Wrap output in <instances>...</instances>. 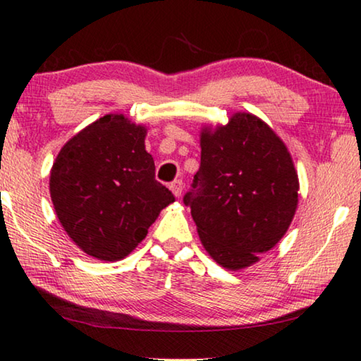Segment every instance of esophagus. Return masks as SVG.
Listing matches in <instances>:
<instances>
[{"mask_svg":"<svg viewBox=\"0 0 361 361\" xmlns=\"http://www.w3.org/2000/svg\"><path fill=\"white\" fill-rule=\"evenodd\" d=\"M169 189H171V192H172V193H174L176 197H179L180 193H182V180H174V182H171Z\"/></svg>","mask_w":361,"mask_h":361,"instance_id":"34e87169","label":"esophagus"}]
</instances>
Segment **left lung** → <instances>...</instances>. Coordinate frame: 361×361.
<instances>
[{
  "mask_svg": "<svg viewBox=\"0 0 361 361\" xmlns=\"http://www.w3.org/2000/svg\"><path fill=\"white\" fill-rule=\"evenodd\" d=\"M200 169L184 195L203 247L228 270L257 262L283 238L300 182L285 143L267 123L239 112L203 128Z\"/></svg>",
  "mask_w": 361,
  "mask_h": 361,
  "instance_id": "obj_1",
  "label": "left lung"
}]
</instances>
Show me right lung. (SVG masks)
Instances as JSON below:
<instances>
[{
	"instance_id": "right-lung-1",
	"label": "right lung",
	"mask_w": 361,
	"mask_h": 361,
	"mask_svg": "<svg viewBox=\"0 0 361 361\" xmlns=\"http://www.w3.org/2000/svg\"><path fill=\"white\" fill-rule=\"evenodd\" d=\"M146 128L107 114L60 149L50 171V197L68 236L87 255L116 262L148 234L174 202L154 179Z\"/></svg>"
}]
</instances>
